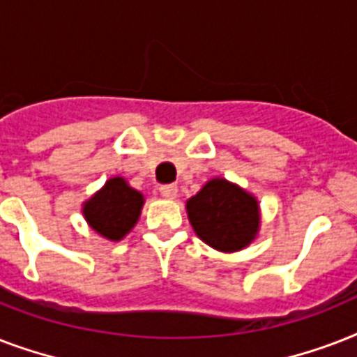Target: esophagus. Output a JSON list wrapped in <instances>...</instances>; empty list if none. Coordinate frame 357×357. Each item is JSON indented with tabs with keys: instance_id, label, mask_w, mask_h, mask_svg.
Wrapping results in <instances>:
<instances>
[{
	"instance_id": "esophagus-1",
	"label": "esophagus",
	"mask_w": 357,
	"mask_h": 357,
	"mask_svg": "<svg viewBox=\"0 0 357 357\" xmlns=\"http://www.w3.org/2000/svg\"><path fill=\"white\" fill-rule=\"evenodd\" d=\"M159 192H161L165 198H168V200H172V198H176V196H178V187H176L174 183L161 185V187H159Z\"/></svg>"
}]
</instances>
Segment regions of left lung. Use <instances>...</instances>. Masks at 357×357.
Returning a JSON list of instances; mask_svg holds the SVG:
<instances>
[{
  "label": "left lung",
  "mask_w": 357,
  "mask_h": 357,
  "mask_svg": "<svg viewBox=\"0 0 357 357\" xmlns=\"http://www.w3.org/2000/svg\"><path fill=\"white\" fill-rule=\"evenodd\" d=\"M187 215L196 235L220 252L246 248L261 224L257 200L224 178H213L189 198Z\"/></svg>",
  "instance_id": "left-lung-1"
}]
</instances>
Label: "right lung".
<instances>
[{
    "mask_svg": "<svg viewBox=\"0 0 357 357\" xmlns=\"http://www.w3.org/2000/svg\"><path fill=\"white\" fill-rule=\"evenodd\" d=\"M144 206V196L123 178H111L83 204V217L96 234L109 241H122L133 229Z\"/></svg>",
    "mask_w": 357,
    "mask_h": 357,
    "instance_id": "1",
    "label": "right lung"
}]
</instances>
